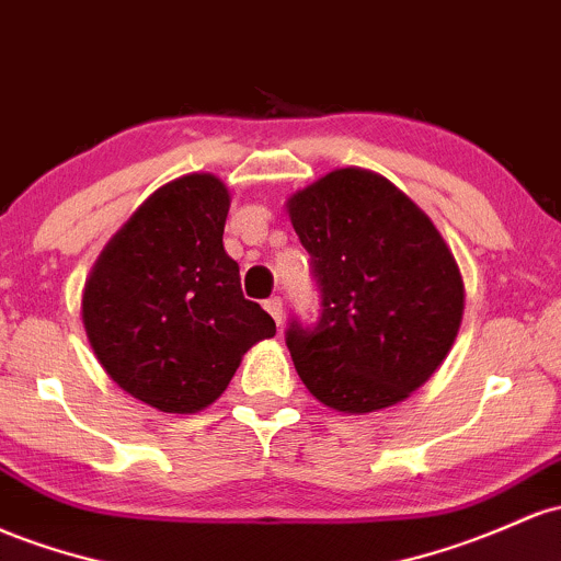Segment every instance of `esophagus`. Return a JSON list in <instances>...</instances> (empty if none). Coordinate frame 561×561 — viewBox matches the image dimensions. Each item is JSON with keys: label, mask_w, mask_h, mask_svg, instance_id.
Segmentation results:
<instances>
[{"label": "esophagus", "mask_w": 561, "mask_h": 561, "mask_svg": "<svg viewBox=\"0 0 561 561\" xmlns=\"http://www.w3.org/2000/svg\"><path fill=\"white\" fill-rule=\"evenodd\" d=\"M263 306H266V311L271 313V317H274V322L282 328V298H268Z\"/></svg>", "instance_id": "obj_1"}]
</instances>
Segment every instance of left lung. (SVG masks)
<instances>
[{
	"label": "left lung",
	"mask_w": 561,
	"mask_h": 561,
	"mask_svg": "<svg viewBox=\"0 0 561 561\" xmlns=\"http://www.w3.org/2000/svg\"><path fill=\"white\" fill-rule=\"evenodd\" d=\"M287 215L324 306L313 330H287L304 386L343 415L404 402L439 370L463 322L450 244L402 188L365 168L295 191Z\"/></svg>",
	"instance_id": "1"
}]
</instances>
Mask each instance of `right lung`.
<instances>
[{
	"label": "right lung",
	"instance_id": "obj_1",
	"mask_svg": "<svg viewBox=\"0 0 561 561\" xmlns=\"http://www.w3.org/2000/svg\"><path fill=\"white\" fill-rule=\"evenodd\" d=\"M229 186L191 172L157 188L108 239L82 290V324L108 378L159 412L191 415L276 335L224 250Z\"/></svg>",
	"mask_w": 561,
	"mask_h": 561
}]
</instances>
